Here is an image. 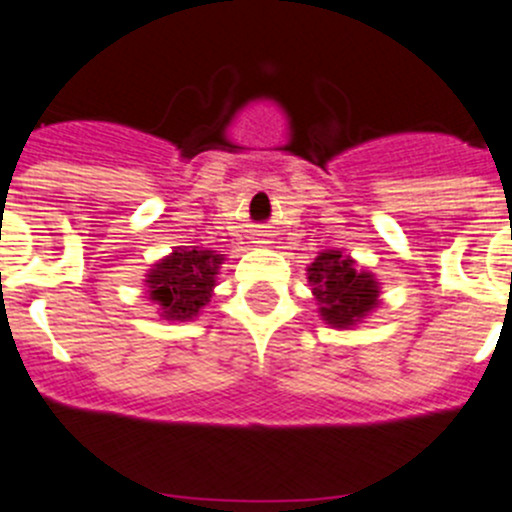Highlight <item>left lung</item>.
Instances as JSON below:
<instances>
[{"instance_id":"obj_1","label":"left lung","mask_w":512,"mask_h":512,"mask_svg":"<svg viewBox=\"0 0 512 512\" xmlns=\"http://www.w3.org/2000/svg\"><path fill=\"white\" fill-rule=\"evenodd\" d=\"M307 282L325 325L352 330L380 307V282L342 250L317 252L307 265Z\"/></svg>"}]
</instances>
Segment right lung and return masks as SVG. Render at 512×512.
Returning a JSON list of instances; mask_svg holds the SVG:
<instances>
[{
  "mask_svg": "<svg viewBox=\"0 0 512 512\" xmlns=\"http://www.w3.org/2000/svg\"><path fill=\"white\" fill-rule=\"evenodd\" d=\"M225 257L207 247H175L147 270V295L162 320H195L215 295L217 275Z\"/></svg>",
  "mask_w": 512,
  "mask_h": 512,
  "instance_id": "add662e5",
  "label": "right lung"
}]
</instances>
